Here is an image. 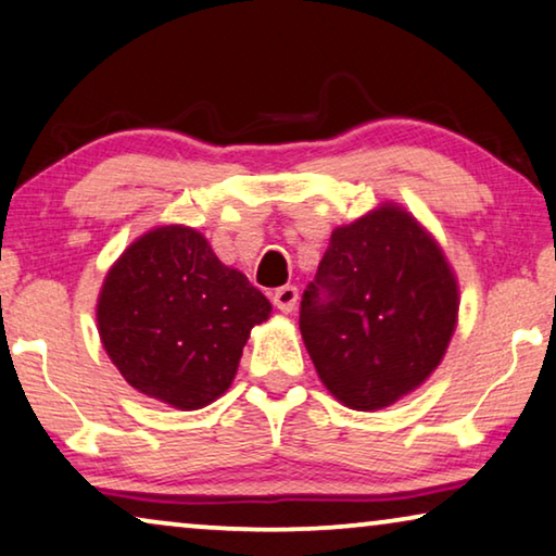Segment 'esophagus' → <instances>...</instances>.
I'll return each mask as SVG.
<instances>
[{"label": "esophagus", "mask_w": 556, "mask_h": 556, "mask_svg": "<svg viewBox=\"0 0 556 556\" xmlns=\"http://www.w3.org/2000/svg\"><path fill=\"white\" fill-rule=\"evenodd\" d=\"M296 300H300V289H296L294 285H285L275 289V294H271V302H275V306L279 312L289 314L296 306Z\"/></svg>", "instance_id": "1"}]
</instances>
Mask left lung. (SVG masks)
Instances as JSON below:
<instances>
[{
	"label": "left lung",
	"instance_id": "8db88e82",
	"mask_svg": "<svg viewBox=\"0 0 556 556\" xmlns=\"http://www.w3.org/2000/svg\"><path fill=\"white\" fill-rule=\"evenodd\" d=\"M457 319L459 281L444 250L402 204L382 202L331 231L300 329L329 394L377 412L432 377Z\"/></svg>",
	"mask_w": 556,
	"mask_h": 556
}]
</instances>
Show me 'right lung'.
Wrapping results in <instances>:
<instances>
[{"instance_id":"1","label":"right lung","mask_w":556,"mask_h":556,"mask_svg":"<svg viewBox=\"0 0 556 556\" xmlns=\"http://www.w3.org/2000/svg\"><path fill=\"white\" fill-rule=\"evenodd\" d=\"M269 314L267 296L222 264L202 231L162 225L106 271L97 329L129 387L194 412L231 387L252 327Z\"/></svg>"}]
</instances>
